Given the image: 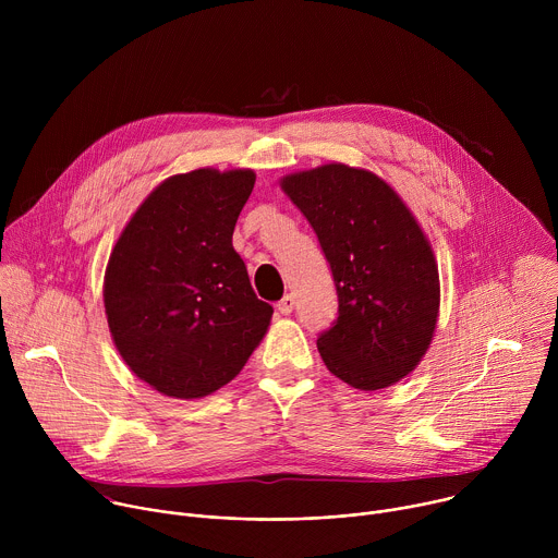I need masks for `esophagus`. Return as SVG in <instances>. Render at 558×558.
<instances>
[{
  "label": "esophagus",
  "instance_id": "obj_1",
  "mask_svg": "<svg viewBox=\"0 0 558 558\" xmlns=\"http://www.w3.org/2000/svg\"><path fill=\"white\" fill-rule=\"evenodd\" d=\"M276 308H278L282 315H289V313L293 311V295H284V298L276 304Z\"/></svg>",
  "mask_w": 558,
  "mask_h": 558
}]
</instances>
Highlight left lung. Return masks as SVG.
<instances>
[{
    "instance_id": "obj_1",
    "label": "left lung",
    "mask_w": 558,
    "mask_h": 558,
    "mask_svg": "<svg viewBox=\"0 0 558 558\" xmlns=\"http://www.w3.org/2000/svg\"><path fill=\"white\" fill-rule=\"evenodd\" d=\"M331 265L338 320L317 338L327 368L360 390L404 379L439 317V269L422 225L384 179L325 163L280 179Z\"/></svg>"
}]
</instances>
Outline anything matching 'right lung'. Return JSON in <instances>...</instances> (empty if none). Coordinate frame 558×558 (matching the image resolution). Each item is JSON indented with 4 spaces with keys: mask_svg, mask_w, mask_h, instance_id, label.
Masks as SVG:
<instances>
[{
    "mask_svg": "<svg viewBox=\"0 0 558 558\" xmlns=\"http://www.w3.org/2000/svg\"><path fill=\"white\" fill-rule=\"evenodd\" d=\"M254 170L198 168L156 185L112 247L104 304L112 342L149 388L198 400L229 384L274 308L256 298L231 235Z\"/></svg>",
    "mask_w": 558,
    "mask_h": 558,
    "instance_id": "add662e5",
    "label": "right lung"
}]
</instances>
